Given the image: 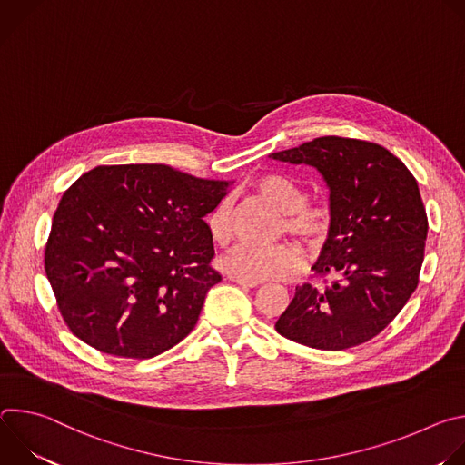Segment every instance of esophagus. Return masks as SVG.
I'll return each instance as SVG.
<instances>
[{"mask_svg": "<svg viewBox=\"0 0 465 465\" xmlns=\"http://www.w3.org/2000/svg\"><path fill=\"white\" fill-rule=\"evenodd\" d=\"M230 282H233V283H237L241 287H246V289H255L259 285L257 282H244V280H237V278H232V276H230Z\"/></svg>", "mask_w": 465, "mask_h": 465, "instance_id": "obj_1", "label": "esophagus"}]
</instances>
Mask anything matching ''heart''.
Returning a JSON list of instances; mask_svg holds the SVG:
<instances>
[{
    "mask_svg": "<svg viewBox=\"0 0 465 465\" xmlns=\"http://www.w3.org/2000/svg\"><path fill=\"white\" fill-rule=\"evenodd\" d=\"M257 193L283 215V230L316 250L331 237L335 226V208L325 198H307V189L294 178L271 173L257 178ZM206 228L210 239L224 246L232 237V201H223L208 213ZM303 252L298 244L282 242L274 246L239 244L221 257V269L237 280L264 282L282 280L303 267Z\"/></svg>",
    "mask_w": 465,
    "mask_h": 465,
    "instance_id": "1",
    "label": "heart"
}]
</instances>
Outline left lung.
Listing matches in <instances>:
<instances>
[{
    "label": "left lung",
    "instance_id": "left-lung-1",
    "mask_svg": "<svg viewBox=\"0 0 465 465\" xmlns=\"http://www.w3.org/2000/svg\"><path fill=\"white\" fill-rule=\"evenodd\" d=\"M272 158L316 167L335 208L314 282L296 287L276 331L323 351L371 341L420 283L429 221L414 174L382 145L342 136L314 138Z\"/></svg>",
    "mask_w": 465,
    "mask_h": 465
}]
</instances>
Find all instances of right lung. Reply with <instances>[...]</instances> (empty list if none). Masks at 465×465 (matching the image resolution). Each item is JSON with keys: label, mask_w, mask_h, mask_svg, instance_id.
<instances>
[{"label": "right lung", "mask_w": 465, "mask_h": 465, "mask_svg": "<svg viewBox=\"0 0 465 465\" xmlns=\"http://www.w3.org/2000/svg\"><path fill=\"white\" fill-rule=\"evenodd\" d=\"M226 182L169 165H99L62 194L44 264L58 312L101 353L153 359L196 325L223 278L204 217Z\"/></svg>", "instance_id": "right-lung-1"}]
</instances>
